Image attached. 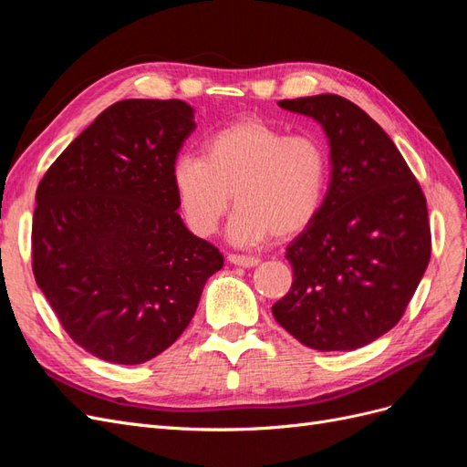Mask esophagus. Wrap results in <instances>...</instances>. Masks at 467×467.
<instances>
[{
    "instance_id": "1",
    "label": "esophagus",
    "mask_w": 467,
    "mask_h": 467,
    "mask_svg": "<svg viewBox=\"0 0 467 467\" xmlns=\"http://www.w3.org/2000/svg\"><path fill=\"white\" fill-rule=\"evenodd\" d=\"M228 261L232 265H237V266H255L259 263L257 257H247V255H235V253H232V255H228Z\"/></svg>"
}]
</instances>
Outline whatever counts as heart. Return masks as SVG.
I'll return each mask as SVG.
<instances>
[{
  "instance_id": "heart-1",
  "label": "heart",
  "mask_w": 467,
  "mask_h": 467,
  "mask_svg": "<svg viewBox=\"0 0 467 467\" xmlns=\"http://www.w3.org/2000/svg\"><path fill=\"white\" fill-rule=\"evenodd\" d=\"M171 182L182 216L199 235L214 234L230 208L228 235L251 245L292 237L327 199L329 153L314 134H288L263 119H244L210 134L202 158L179 155Z\"/></svg>"
}]
</instances>
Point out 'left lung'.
<instances>
[{
    "instance_id": "1",
    "label": "left lung",
    "mask_w": 467,
    "mask_h": 467,
    "mask_svg": "<svg viewBox=\"0 0 467 467\" xmlns=\"http://www.w3.org/2000/svg\"><path fill=\"white\" fill-rule=\"evenodd\" d=\"M331 148L319 216L286 249L292 288L275 319L316 350H355L398 323L431 259L427 199L391 138L338 95L285 99Z\"/></svg>"
}]
</instances>
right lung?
I'll list each match as a JSON object with an SVG mask.
<instances>
[{
	"label": "right lung",
	"mask_w": 467,
	"mask_h": 467,
	"mask_svg": "<svg viewBox=\"0 0 467 467\" xmlns=\"http://www.w3.org/2000/svg\"><path fill=\"white\" fill-rule=\"evenodd\" d=\"M194 129L185 101L124 99L38 182L35 280L66 333L97 358L130 366L158 357L223 266L177 214L171 165Z\"/></svg>",
	"instance_id": "obj_1"
}]
</instances>
